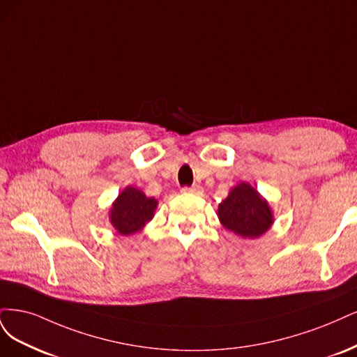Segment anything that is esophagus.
<instances>
[{
    "label": "esophagus",
    "mask_w": 357,
    "mask_h": 357,
    "mask_svg": "<svg viewBox=\"0 0 357 357\" xmlns=\"http://www.w3.org/2000/svg\"><path fill=\"white\" fill-rule=\"evenodd\" d=\"M182 191L183 192H192V194H202L203 188L200 185H197V183H195V185H191V187H183Z\"/></svg>",
    "instance_id": "1"
}]
</instances>
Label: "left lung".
I'll return each instance as SVG.
<instances>
[{"label":"left lung","instance_id":"left-lung-1","mask_svg":"<svg viewBox=\"0 0 357 357\" xmlns=\"http://www.w3.org/2000/svg\"><path fill=\"white\" fill-rule=\"evenodd\" d=\"M218 216L227 229L245 238L261 236L273 224L268 203L245 182L229 191L218 208Z\"/></svg>","mask_w":357,"mask_h":357}]
</instances>
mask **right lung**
Listing matches in <instances>:
<instances>
[{"label": "right lung", "instance_id": "right-lung-1", "mask_svg": "<svg viewBox=\"0 0 357 357\" xmlns=\"http://www.w3.org/2000/svg\"><path fill=\"white\" fill-rule=\"evenodd\" d=\"M157 200L136 190L133 187L126 188L112 204L111 224L123 236H130L145 225L153 218Z\"/></svg>", "mask_w": 357, "mask_h": 357}]
</instances>
